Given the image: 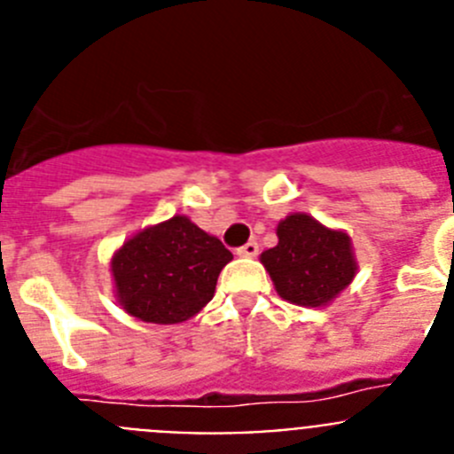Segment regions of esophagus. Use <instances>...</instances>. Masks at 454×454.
Returning <instances> with one entry per match:
<instances>
[{
  "label": "esophagus",
  "instance_id": "esophagus-1",
  "mask_svg": "<svg viewBox=\"0 0 454 454\" xmlns=\"http://www.w3.org/2000/svg\"><path fill=\"white\" fill-rule=\"evenodd\" d=\"M236 254L247 256V259H254V256L259 254V243H256V240H247L246 246L236 250Z\"/></svg>",
  "mask_w": 454,
  "mask_h": 454
}]
</instances>
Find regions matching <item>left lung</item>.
Listing matches in <instances>:
<instances>
[{
	"label": "left lung",
	"instance_id": "obj_1",
	"mask_svg": "<svg viewBox=\"0 0 454 454\" xmlns=\"http://www.w3.org/2000/svg\"><path fill=\"white\" fill-rule=\"evenodd\" d=\"M277 246L262 254L279 298L300 307H325L356 275L352 240L307 214H291L277 224Z\"/></svg>",
	"mask_w": 454,
	"mask_h": 454
}]
</instances>
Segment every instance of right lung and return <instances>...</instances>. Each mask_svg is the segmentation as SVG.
I'll return each instance as SVG.
<instances>
[{
  "label": "right lung",
  "instance_id": "right-lung-1",
  "mask_svg": "<svg viewBox=\"0 0 454 454\" xmlns=\"http://www.w3.org/2000/svg\"><path fill=\"white\" fill-rule=\"evenodd\" d=\"M234 259L186 215L138 231L111 259L120 307L143 323H184L214 298L218 275Z\"/></svg>",
  "mask_w": 454,
  "mask_h": 454
}]
</instances>
